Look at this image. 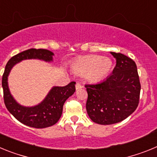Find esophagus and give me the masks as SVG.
Instances as JSON below:
<instances>
[{
    "label": "esophagus",
    "mask_w": 157,
    "mask_h": 157,
    "mask_svg": "<svg viewBox=\"0 0 157 157\" xmlns=\"http://www.w3.org/2000/svg\"><path fill=\"white\" fill-rule=\"evenodd\" d=\"M82 84L80 82H77L76 83V85H75V88L76 90H78V89L82 88Z\"/></svg>",
    "instance_id": "1"
}]
</instances>
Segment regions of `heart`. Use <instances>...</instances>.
I'll list each match as a JSON object with an SVG mask.
<instances>
[{
	"mask_svg": "<svg viewBox=\"0 0 157 157\" xmlns=\"http://www.w3.org/2000/svg\"><path fill=\"white\" fill-rule=\"evenodd\" d=\"M71 68L78 74L85 75L88 81L98 82L110 73L112 68V61L109 57L90 55L82 56L75 60L71 64Z\"/></svg>",
	"mask_w": 157,
	"mask_h": 157,
	"instance_id": "heart-1",
	"label": "heart"
}]
</instances>
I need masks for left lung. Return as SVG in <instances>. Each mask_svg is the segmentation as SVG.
<instances>
[{"instance_id": "1", "label": "left lung", "mask_w": 157, "mask_h": 157, "mask_svg": "<svg viewBox=\"0 0 157 157\" xmlns=\"http://www.w3.org/2000/svg\"><path fill=\"white\" fill-rule=\"evenodd\" d=\"M111 54L116 59L112 74L101 82L85 86L87 114L101 125L123 121L139 104L141 84L135 62L122 53Z\"/></svg>"}]
</instances>
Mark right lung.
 Listing matches in <instances>:
<instances>
[{"instance_id": "right-lung-1", "label": "right lung", "mask_w": 157, "mask_h": 157, "mask_svg": "<svg viewBox=\"0 0 157 157\" xmlns=\"http://www.w3.org/2000/svg\"><path fill=\"white\" fill-rule=\"evenodd\" d=\"M53 55V52L47 49L30 48L12 56L5 66L2 76L5 105L8 112L16 120L28 127L45 128L57 123L62 115L63 104L75 92V82H71L65 86L52 87L41 103L33 107H24L18 104L10 94L8 76L12 67L23 59H38L50 62L52 61Z\"/></svg>"}]
</instances>
